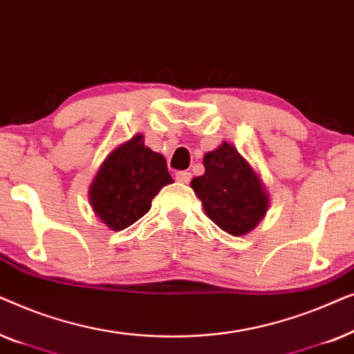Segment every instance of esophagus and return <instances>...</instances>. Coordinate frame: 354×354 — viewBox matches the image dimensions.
I'll use <instances>...</instances> for the list:
<instances>
[{
  "label": "esophagus",
  "instance_id": "1",
  "mask_svg": "<svg viewBox=\"0 0 354 354\" xmlns=\"http://www.w3.org/2000/svg\"><path fill=\"white\" fill-rule=\"evenodd\" d=\"M176 178H177L178 182H182V183H188V182L192 180V172L180 171V172L176 174Z\"/></svg>",
  "mask_w": 354,
  "mask_h": 354
}]
</instances>
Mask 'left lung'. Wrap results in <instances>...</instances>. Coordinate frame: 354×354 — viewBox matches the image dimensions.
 <instances>
[{
  "label": "left lung",
  "instance_id": "left-lung-1",
  "mask_svg": "<svg viewBox=\"0 0 354 354\" xmlns=\"http://www.w3.org/2000/svg\"><path fill=\"white\" fill-rule=\"evenodd\" d=\"M205 174L192 180V188L209 219L227 234L240 236L253 230L268 209V196L259 177L229 143L206 153Z\"/></svg>",
  "mask_w": 354,
  "mask_h": 354
}]
</instances>
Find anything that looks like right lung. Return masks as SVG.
Here are the masks:
<instances>
[{
    "label": "right lung",
    "instance_id": "1",
    "mask_svg": "<svg viewBox=\"0 0 354 354\" xmlns=\"http://www.w3.org/2000/svg\"><path fill=\"white\" fill-rule=\"evenodd\" d=\"M172 183L162 154L145 147L135 135L106 158L90 192L93 211L113 230H122L143 217L153 198Z\"/></svg>",
    "mask_w": 354,
    "mask_h": 354
}]
</instances>
